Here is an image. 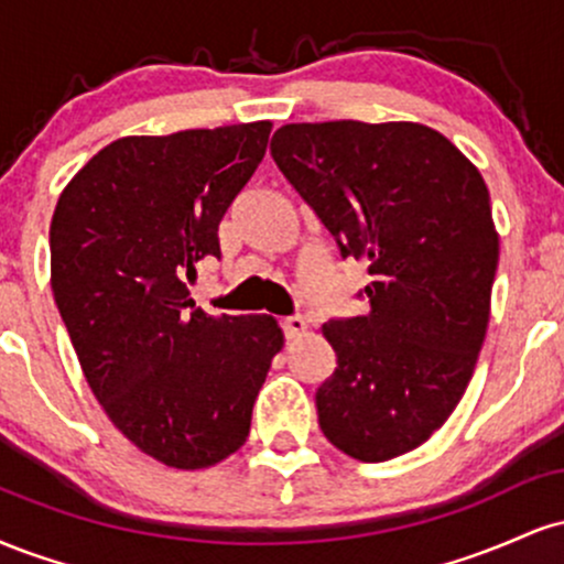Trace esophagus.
<instances>
[{
	"label": "esophagus",
	"instance_id": "1",
	"mask_svg": "<svg viewBox=\"0 0 564 564\" xmlns=\"http://www.w3.org/2000/svg\"><path fill=\"white\" fill-rule=\"evenodd\" d=\"M283 334H286V339H296V336H302L307 332V321L302 318V315H291V318H283Z\"/></svg>",
	"mask_w": 564,
	"mask_h": 564
}]
</instances>
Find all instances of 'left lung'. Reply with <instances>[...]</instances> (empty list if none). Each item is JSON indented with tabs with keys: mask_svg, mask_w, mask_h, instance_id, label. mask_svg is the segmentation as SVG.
Returning <instances> with one entry per match:
<instances>
[{
	"mask_svg": "<svg viewBox=\"0 0 564 564\" xmlns=\"http://www.w3.org/2000/svg\"><path fill=\"white\" fill-rule=\"evenodd\" d=\"M270 153L373 278L371 313L323 323L336 352L315 392L323 435L358 462L419 448L467 392L488 332L498 232L480 170L416 121L286 124Z\"/></svg>",
	"mask_w": 564,
	"mask_h": 564,
	"instance_id": "left-lung-1",
	"label": "left lung"
}]
</instances>
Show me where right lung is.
Instances as JSON below:
<instances>
[{"mask_svg":"<svg viewBox=\"0 0 564 564\" xmlns=\"http://www.w3.org/2000/svg\"><path fill=\"white\" fill-rule=\"evenodd\" d=\"M270 121L113 140L57 198L50 281L84 379L145 456L206 469L246 443L283 332L209 315L183 278L219 257V223L268 151Z\"/></svg>","mask_w":564,"mask_h":564,"instance_id":"obj_1","label":"right lung"}]
</instances>
